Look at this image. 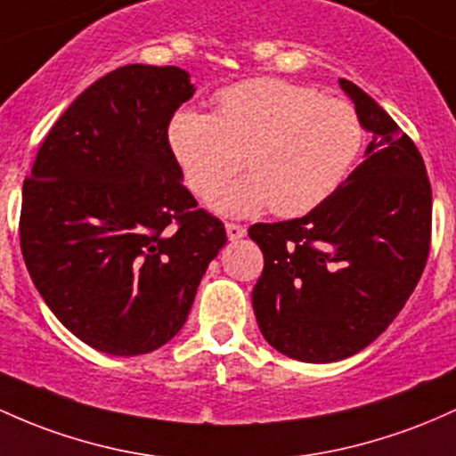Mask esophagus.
<instances>
[{
	"instance_id": "34e87169",
	"label": "esophagus",
	"mask_w": 456,
	"mask_h": 456,
	"mask_svg": "<svg viewBox=\"0 0 456 456\" xmlns=\"http://www.w3.org/2000/svg\"><path fill=\"white\" fill-rule=\"evenodd\" d=\"M224 229H227V238L229 240H242L244 236H247V227H242V224L227 223V224H224Z\"/></svg>"
}]
</instances>
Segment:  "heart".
Returning a JSON list of instances; mask_svg holds the SVG:
<instances>
[{
    "label": "heart",
    "instance_id": "b5f03b06",
    "mask_svg": "<svg viewBox=\"0 0 456 456\" xmlns=\"http://www.w3.org/2000/svg\"><path fill=\"white\" fill-rule=\"evenodd\" d=\"M212 114L183 108L167 125L168 151L188 188L209 197L239 167L249 175L212 199L227 216L270 205L292 218L327 201L363 142L357 110L339 97L277 77L233 84L216 94Z\"/></svg>",
    "mask_w": 456,
    "mask_h": 456
}]
</instances>
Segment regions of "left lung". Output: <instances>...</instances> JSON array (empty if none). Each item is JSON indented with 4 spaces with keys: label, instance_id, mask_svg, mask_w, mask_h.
<instances>
[{
    "label": "left lung",
    "instance_id": "1",
    "mask_svg": "<svg viewBox=\"0 0 456 456\" xmlns=\"http://www.w3.org/2000/svg\"><path fill=\"white\" fill-rule=\"evenodd\" d=\"M366 132V159L303 218L257 223L264 253L253 288L259 331L307 363L346 359L392 324L431 248L433 197L413 140L362 88L339 79Z\"/></svg>",
    "mask_w": 456,
    "mask_h": 456
}]
</instances>
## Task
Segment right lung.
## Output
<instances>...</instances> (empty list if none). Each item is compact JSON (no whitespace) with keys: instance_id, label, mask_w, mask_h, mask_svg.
<instances>
[{"instance_id":"add662e5","label":"right lung","mask_w":456,"mask_h":456,"mask_svg":"<svg viewBox=\"0 0 456 456\" xmlns=\"http://www.w3.org/2000/svg\"><path fill=\"white\" fill-rule=\"evenodd\" d=\"M194 94L179 67L127 64L64 110L23 182L21 253L75 338L117 357L179 333L224 224L197 208L167 125Z\"/></svg>"}]
</instances>
